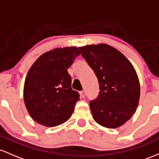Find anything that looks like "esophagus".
I'll return each mask as SVG.
<instances>
[{"label":"esophagus","instance_id":"esophagus-1","mask_svg":"<svg viewBox=\"0 0 159 159\" xmlns=\"http://www.w3.org/2000/svg\"><path fill=\"white\" fill-rule=\"evenodd\" d=\"M85 95H86V93H85V91H82V92H80V97L81 98H85Z\"/></svg>","mask_w":159,"mask_h":159}]
</instances>
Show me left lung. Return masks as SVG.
<instances>
[{
  "instance_id": "8db88e82",
  "label": "left lung",
  "mask_w": 159,
  "mask_h": 159,
  "mask_svg": "<svg viewBox=\"0 0 159 159\" xmlns=\"http://www.w3.org/2000/svg\"><path fill=\"white\" fill-rule=\"evenodd\" d=\"M79 49L98 80V96L90 101L94 121L107 128L120 127L138 106L140 87L136 70L122 52L107 44Z\"/></svg>"
}]
</instances>
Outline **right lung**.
Segmentation results:
<instances>
[{"label":"right lung","instance_id":"1","mask_svg":"<svg viewBox=\"0 0 159 159\" xmlns=\"http://www.w3.org/2000/svg\"><path fill=\"white\" fill-rule=\"evenodd\" d=\"M80 55L75 46L56 48L39 57L28 70L23 96L27 110L36 122L55 127L70 119L80 94L70 87L67 69Z\"/></svg>","mask_w":159,"mask_h":159}]
</instances>
